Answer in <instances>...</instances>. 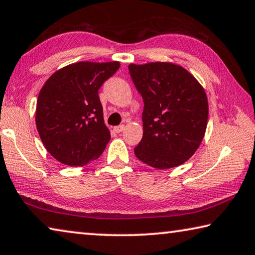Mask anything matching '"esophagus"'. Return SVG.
Wrapping results in <instances>:
<instances>
[{
    "label": "esophagus",
    "mask_w": 255,
    "mask_h": 255,
    "mask_svg": "<svg viewBox=\"0 0 255 255\" xmlns=\"http://www.w3.org/2000/svg\"><path fill=\"white\" fill-rule=\"evenodd\" d=\"M125 129V125H120V126H117L115 127V131L117 132V134H119V132H121Z\"/></svg>",
    "instance_id": "34e87169"
}]
</instances>
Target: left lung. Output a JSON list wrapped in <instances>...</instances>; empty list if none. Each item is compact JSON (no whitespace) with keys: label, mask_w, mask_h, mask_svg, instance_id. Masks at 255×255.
I'll list each match as a JSON object with an SVG mask.
<instances>
[{"label":"left lung","mask_w":255,"mask_h":255,"mask_svg":"<svg viewBox=\"0 0 255 255\" xmlns=\"http://www.w3.org/2000/svg\"><path fill=\"white\" fill-rule=\"evenodd\" d=\"M128 69L144 102L143 138L134 148L136 157L156 169L183 164L200 146L207 129L203 87L177 64H129Z\"/></svg>","instance_id":"1"}]
</instances>
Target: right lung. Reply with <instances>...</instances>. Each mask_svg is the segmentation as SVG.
<instances>
[{
	"label": "right lung",
	"mask_w": 255,
	"mask_h": 255,
	"mask_svg": "<svg viewBox=\"0 0 255 255\" xmlns=\"http://www.w3.org/2000/svg\"><path fill=\"white\" fill-rule=\"evenodd\" d=\"M117 61L78 62L54 72L39 92L36 126L60 162L82 167L99 159L110 140L99 90L119 69Z\"/></svg>",
	"instance_id": "1"
}]
</instances>
